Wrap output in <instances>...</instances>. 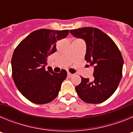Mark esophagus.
<instances>
[{
	"label": "esophagus",
	"instance_id": "esophagus-1",
	"mask_svg": "<svg viewBox=\"0 0 133 133\" xmlns=\"http://www.w3.org/2000/svg\"><path fill=\"white\" fill-rule=\"evenodd\" d=\"M67 75H68V77H69V78H71V77H73V75H72V74L70 73V72H68Z\"/></svg>",
	"mask_w": 133,
	"mask_h": 133
}]
</instances>
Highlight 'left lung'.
<instances>
[{"label":"left lung","instance_id":"8db88e82","mask_svg":"<svg viewBox=\"0 0 133 133\" xmlns=\"http://www.w3.org/2000/svg\"><path fill=\"white\" fill-rule=\"evenodd\" d=\"M70 32L85 41L84 58L94 66L93 81L81 77V83L75 87L76 91L85 103H103L115 92L121 79L124 63L121 53L114 41L97 28L84 27Z\"/></svg>","mask_w":133,"mask_h":133}]
</instances>
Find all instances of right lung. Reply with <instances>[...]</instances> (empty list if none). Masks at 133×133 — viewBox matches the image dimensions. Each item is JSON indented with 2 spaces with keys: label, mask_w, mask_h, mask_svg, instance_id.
Here are the masks:
<instances>
[{
  "label": "right lung",
  "mask_w": 133,
  "mask_h": 133,
  "mask_svg": "<svg viewBox=\"0 0 133 133\" xmlns=\"http://www.w3.org/2000/svg\"><path fill=\"white\" fill-rule=\"evenodd\" d=\"M69 30H35L21 41L12 55V76L21 93L35 104L50 103L58 95L67 72L45 69L49 55L56 52V41L66 38Z\"/></svg>",
  "instance_id": "add662e5"
}]
</instances>
